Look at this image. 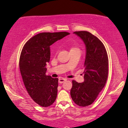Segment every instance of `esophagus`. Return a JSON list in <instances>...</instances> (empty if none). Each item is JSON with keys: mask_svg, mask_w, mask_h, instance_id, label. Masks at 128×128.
<instances>
[{"mask_svg": "<svg viewBox=\"0 0 128 128\" xmlns=\"http://www.w3.org/2000/svg\"><path fill=\"white\" fill-rule=\"evenodd\" d=\"M66 80V79H65V78H59V80H58V82H59V83H64V82Z\"/></svg>", "mask_w": 128, "mask_h": 128, "instance_id": "34e87169", "label": "esophagus"}]
</instances>
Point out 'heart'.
<instances>
[{
  "label": "heart",
  "instance_id": "1",
  "mask_svg": "<svg viewBox=\"0 0 128 128\" xmlns=\"http://www.w3.org/2000/svg\"><path fill=\"white\" fill-rule=\"evenodd\" d=\"M73 49H74V48H73Z\"/></svg>",
  "mask_w": 128,
  "mask_h": 128
}]
</instances>
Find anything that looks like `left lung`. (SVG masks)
Returning a JSON list of instances; mask_svg holds the SVG:
<instances>
[{
    "mask_svg": "<svg viewBox=\"0 0 128 128\" xmlns=\"http://www.w3.org/2000/svg\"><path fill=\"white\" fill-rule=\"evenodd\" d=\"M86 46L84 82L73 80L70 96L73 101L80 106H90L97 98L106 85L108 73V58L102 42L88 31L73 32Z\"/></svg>",
    "mask_w": 128,
    "mask_h": 128,
    "instance_id": "1",
    "label": "left lung"
}]
</instances>
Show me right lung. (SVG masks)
<instances>
[{
  "label": "right lung",
  "instance_id": "1",
  "mask_svg": "<svg viewBox=\"0 0 128 128\" xmlns=\"http://www.w3.org/2000/svg\"><path fill=\"white\" fill-rule=\"evenodd\" d=\"M70 34L67 32H42L30 38L22 48L19 66L29 95L36 104L47 107L56 98L58 78L46 75L50 46Z\"/></svg>",
  "mask_w": 128,
  "mask_h": 128
}]
</instances>
